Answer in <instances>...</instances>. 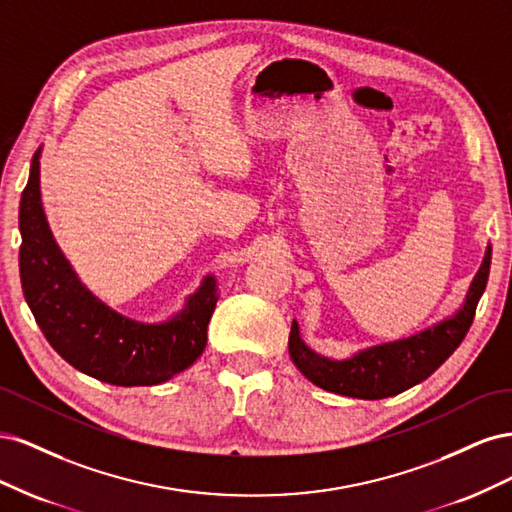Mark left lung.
<instances>
[{
	"mask_svg": "<svg viewBox=\"0 0 512 512\" xmlns=\"http://www.w3.org/2000/svg\"><path fill=\"white\" fill-rule=\"evenodd\" d=\"M491 267V245L470 284L466 301L451 318L433 327L395 342H386L359 350L350 359L335 361L309 348L299 333L297 320H292L288 352L301 374L324 391L356 399H384L408 391L436 371L470 331L476 305L483 297Z\"/></svg>",
	"mask_w": 512,
	"mask_h": 512,
	"instance_id": "left-lung-1",
	"label": "left lung"
}]
</instances>
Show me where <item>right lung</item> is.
Listing matches in <instances>:
<instances>
[{"label":"right lung","mask_w":512,"mask_h":512,"mask_svg":"<svg viewBox=\"0 0 512 512\" xmlns=\"http://www.w3.org/2000/svg\"><path fill=\"white\" fill-rule=\"evenodd\" d=\"M40 151L21 196V286L40 331L74 369L115 386H151L188 369L207 346L218 303L207 275L179 314L160 324L136 322L96 299L53 239L40 200Z\"/></svg>","instance_id":"right-lung-1"}]
</instances>
